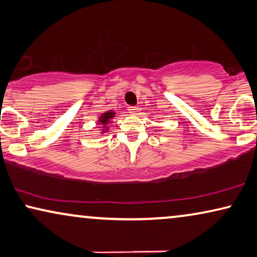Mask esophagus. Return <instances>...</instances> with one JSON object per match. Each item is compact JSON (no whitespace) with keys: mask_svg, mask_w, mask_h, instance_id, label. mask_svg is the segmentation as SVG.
Here are the masks:
<instances>
[{"mask_svg":"<svg viewBox=\"0 0 257 257\" xmlns=\"http://www.w3.org/2000/svg\"><path fill=\"white\" fill-rule=\"evenodd\" d=\"M127 111H128V113H131V114H136V113L139 111V108L137 107V106H128Z\"/></svg>","mask_w":257,"mask_h":257,"instance_id":"obj_1","label":"esophagus"}]
</instances>
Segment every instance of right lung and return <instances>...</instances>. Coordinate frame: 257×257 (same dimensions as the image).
<instances>
[{
    "label": "right lung",
    "instance_id": "1",
    "mask_svg": "<svg viewBox=\"0 0 257 257\" xmlns=\"http://www.w3.org/2000/svg\"><path fill=\"white\" fill-rule=\"evenodd\" d=\"M114 115H115V112H113V111H107V112L102 113V114L99 116L98 124L102 125V128H105V130H102V132H101V133H105L106 131H107V126H106V125H107V124H109V122H111L112 119L114 118Z\"/></svg>",
    "mask_w": 257,
    "mask_h": 257
}]
</instances>
